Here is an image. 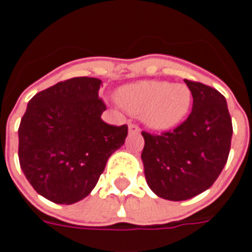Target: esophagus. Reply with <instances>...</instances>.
I'll return each mask as SVG.
<instances>
[{
  "instance_id": "esophagus-1",
  "label": "esophagus",
  "mask_w": 252,
  "mask_h": 252,
  "mask_svg": "<svg viewBox=\"0 0 252 252\" xmlns=\"http://www.w3.org/2000/svg\"><path fill=\"white\" fill-rule=\"evenodd\" d=\"M128 131H129V133H140V128L136 126V124H129L128 126Z\"/></svg>"
}]
</instances>
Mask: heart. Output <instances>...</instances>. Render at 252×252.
<instances>
[{
    "mask_svg": "<svg viewBox=\"0 0 252 252\" xmlns=\"http://www.w3.org/2000/svg\"><path fill=\"white\" fill-rule=\"evenodd\" d=\"M119 104L155 131H167L189 113L191 92L184 83L167 81H139L119 89Z\"/></svg>",
    "mask_w": 252,
    "mask_h": 252,
    "instance_id": "b5f03b06",
    "label": "heart"
}]
</instances>
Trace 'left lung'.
I'll return each instance as SVG.
<instances>
[{
    "label": "left lung",
    "mask_w": 252,
    "mask_h": 252,
    "mask_svg": "<svg viewBox=\"0 0 252 252\" xmlns=\"http://www.w3.org/2000/svg\"><path fill=\"white\" fill-rule=\"evenodd\" d=\"M193 109L181 126L162 135L142 132L144 175L155 194L189 200L209 189L227 163L232 121L227 101L216 89L185 79Z\"/></svg>",
    "instance_id": "left-lung-1"
}]
</instances>
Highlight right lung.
<instances>
[{
	"mask_svg": "<svg viewBox=\"0 0 252 252\" xmlns=\"http://www.w3.org/2000/svg\"><path fill=\"white\" fill-rule=\"evenodd\" d=\"M101 79L75 77L35 94L19 126V159L32 188L55 204L83 200L106 162L124 144L126 126L101 115Z\"/></svg>",
	"mask_w": 252,
	"mask_h": 252,
	"instance_id": "add662e5",
	"label": "right lung"
}]
</instances>
